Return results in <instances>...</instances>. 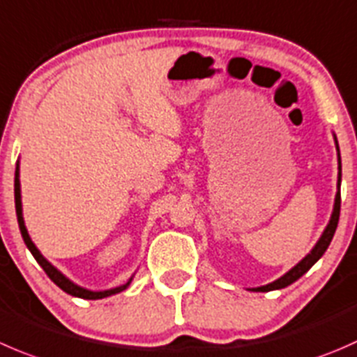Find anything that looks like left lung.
I'll return each mask as SVG.
<instances>
[{"mask_svg":"<svg viewBox=\"0 0 357 357\" xmlns=\"http://www.w3.org/2000/svg\"><path fill=\"white\" fill-rule=\"evenodd\" d=\"M335 143H337V151H338V181H337V195H335V206H333V213H331V218H330V223L326 225V228H324L323 235L319 237V241L316 242V245L312 248V251L309 252V255L305 256V258L302 259L300 263H296L295 266H293L291 271L286 272L282 278H279L278 281L271 282V284H265V286H259V288H252L251 291H261V293H266V291H274V289H282L286 288V286L293 284L295 281H298L300 278H302L303 274H305L307 271H309L310 266L314 265V263L317 261V259L321 258V256L324 255V251L328 249V245H330L331 238H333L335 235V230H337V225H338V218H340V183H342V160H340V150H338V141H337V136H335Z\"/></svg>","mask_w":357,"mask_h":357,"instance_id":"1","label":"left lung"}]
</instances>
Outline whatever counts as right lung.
Returning a JSON list of instances; mask_svg holds the SVG:
<instances>
[{
  "label": "right lung",
  "instance_id": "add662e5",
  "mask_svg": "<svg viewBox=\"0 0 357 357\" xmlns=\"http://www.w3.org/2000/svg\"><path fill=\"white\" fill-rule=\"evenodd\" d=\"M15 213H17V221H19V228H20V234H22V238L24 242H26L27 249L31 251V255L36 258V261L40 263L41 268H43L45 272H47L48 278L52 279V281L55 282V284L59 286V288L62 289V291H66L68 295L71 296H78V298H85V300H101V298H106V296H112V295H116V293L123 291V289L129 288V284L132 282V278L129 279V281L126 282V284L122 286H116V288H112V289H105V291H91V289H85L82 288V286L75 284L73 281H69L68 278H66L62 272H59L57 268H55L54 265H52L50 261H48L47 258H45L43 255H41L40 251H38V248L34 245V242L31 241L29 234H27V228H26V223H24V216H22V200H20V179H19V162H17V169H15Z\"/></svg>",
  "mask_w": 357,
  "mask_h": 357
}]
</instances>
